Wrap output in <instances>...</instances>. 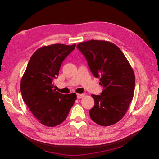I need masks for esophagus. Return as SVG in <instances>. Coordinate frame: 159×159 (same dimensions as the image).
<instances>
[{"instance_id":"esophagus-1","label":"esophagus","mask_w":159,"mask_h":159,"mask_svg":"<svg viewBox=\"0 0 159 159\" xmlns=\"http://www.w3.org/2000/svg\"><path fill=\"white\" fill-rule=\"evenodd\" d=\"M84 96H85L84 93H78V94H77V98L81 99V98H82L83 97H84Z\"/></svg>"}]
</instances>
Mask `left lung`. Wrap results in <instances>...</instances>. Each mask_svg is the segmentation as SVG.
Listing matches in <instances>:
<instances>
[{
  "instance_id": "left-lung-1",
  "label": "left lung",
  "mask_w": 159,
  "mask_h": 159,
  "mask_svg": "<svg viewBox=\"0 0 159 159\" xmlns=\"http://www.w3.org/2000/svg\"><path fill=\"white\" fill-rule=\"evenodd\" d=\"M77 48L103 87L100 95H91L95 105L89 110L90 117L101 126L112 125L123 117L133 99V70L121 50L111 42L91 40L80 43Z\"/></svg>"
}]
</instances>
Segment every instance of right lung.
Segmentation results:
<instances>
[{"mask_svg":"<svg viewBox=\"0 0 159 159\" xmlns=\"http://www.w3.org/2000/svg\"><path fill=\"white\" fill-rule=\"evenodd\" d=\"M75 48V44L40 48L31 56L22 78L24 102L45 126L55 127L64 121L75 103V93L64 95L53 89V81L58 76L62 62Z\"/></svg>","mask_w":159,"mask_h":159,"instance_id":"1","label":"right lung"}]
</instances>
